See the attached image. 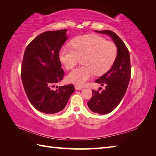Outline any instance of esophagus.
<instances>
[{
    "instance_id": "1",
    "label": "esophagus",
    "mask_w": 156,
    "mask_h": 156,
    "mask_svg": "<svg viewBox=\"0 0 156 156\" xmlns=\"http://www.w3.org/2000/svg\"><path fill=\"white\" fill-rule=\"evenodd\" d=\"M75 89L76 90H82V88L78 85H75Z\"/></svg>"
}]
</instances>
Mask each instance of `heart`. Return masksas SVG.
<instances>
[{"mask_svg":"<svg viewBox=\"0 0 156 156\" xmlns=\"http://www.w3.org/2000/svg\"><path fill=\"white\" fill-rule=\"evenodd\" d=\"M72 47L64 46L59 58L64 67L69 69L82 58L83 66L73 69L67 76L68 82L84 86L95 73L102 74L113 65L117 56V47L114 42L94 34L80 35L72 39Z\"/></svg>","mask_w":156,"mask_h":156,"instance_id":"heart-1","label":"heart"}]
</instances>
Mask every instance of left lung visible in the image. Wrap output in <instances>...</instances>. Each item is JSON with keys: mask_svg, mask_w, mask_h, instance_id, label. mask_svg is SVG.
I'll return each mask as SVG.
<instances>
[{"mask_svg": "<svg viewBox=\"0 0 156 156\" xmlns=\"http://www.w3.org/2000/svg\"><path fill=\"white\" fill-rule=\"evenodd\" d=\"M100 34L110 35L117 47V56L112 68L95 80V82L105 86L101 92L92 90V96L87 102L90 110L101 115L112 111L117 107L127 90L131 74L130 55L127 46L119 36L110 30L95 31Z\"/></svg>", "mask_w": 156, "mask_h": 156, "instance_id": "1", "label": "left lung"}]
</instances>
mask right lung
<instances>
[{"label":"right lung","mask_w":156,"mask_h":156,"mask_svg":"<svg viewBox=\"0 0 156 156\" xmlns=\"http://www.w3.org/2000/svg\"><path fill=\"white\" fill-rule=\"evenodd\" d=\"M67 29L45 31L26 48L21 76L29 101L41 112L54 114L62 111L74 92L73 84L55 87L64 72L59 53L67 39Z\"/></svg>","instance_id":"1"}]
</instances>
